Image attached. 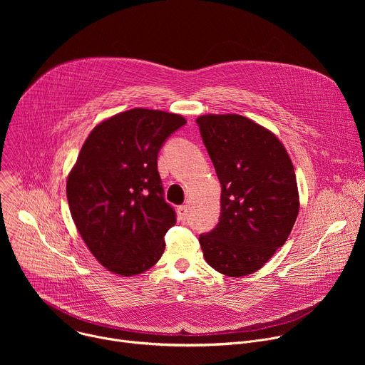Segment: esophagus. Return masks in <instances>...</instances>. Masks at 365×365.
<instances>
[{
  "instance_id": "34e87169",
  "label": "esophagus",
  "mask_w": 365,
  "mask_h": 365,
  "mask_svg": "<svg viewBox=\"0 0 365 365\" xmlns=\"http://www.w3.org/2000/svg\"><path fill=\"white\" fill-rule=\"evenodd\" d=\"M187 211H189V207H187V205H180L179 207H178V212H179V220L180 221H186V218H187Z\"/></svg>"
}]
</instances>
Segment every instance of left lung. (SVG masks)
Listing matches in <instances>:
<instances>
[{
    "mask_svg": "<svg viewBox=\"0 0 365 365\" xmlns=\"http://www.w3.org/2000/svg\"><path fill=\"white\" fill-rule=\"evenodd\" d=\"M196 123L221 183L220 222L199 235L203 257L225 276L251 274L286 242L297 218L292 160L273 133L242 115Z\"/></svg>",
    "mask_w": 365,
    "mask_h": 365,
    "instance_id": "left-lung-1",
    "label": "left lung"
}]
</instances>
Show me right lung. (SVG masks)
Instances as JSON below:
<instances>
[{"mask_svg":"<svg viewBox=\"0 0 365 365\" xmlns=\"http://www.w3.org/2000/svg\"><path fill=\"white\" fill-rule=\"evenodd\" d=\"M186 120L134 108L98 124L83 143L66 195L75 225L98 262L134 276L159 262L176 211L165 200L158 155Z\"/></svg>","mask_w":365,"mask_h":365,"instance_id":"1","label":"right lung"}]
</instances>
